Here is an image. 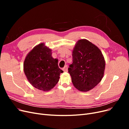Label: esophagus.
Returning a JSON list of instances; mask_svg holds the SVG:
<instances>
[{
    "label": "esophagus",
    "instance_id": "1",
    "mask_svg": "<svg viewBox=\"0 0 129 129\" xmlns=\"http://www.w3.org/2000/svg\"><path fill=\"white\" fill-rule=\"evenodd\" d=\"M62 70H63V72H67L68 71V66L67 65L65 66L64 67L62 68Z\"/></svg>",
    "mask_w": 129,
    "mask_h": 129
}]
</instances>
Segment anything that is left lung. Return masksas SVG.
<instances>
[{"instance_id":"8db88e82","label":"left lung","mask_w":129,"mask_h":129,"mask_svg":"<svg viewBox=\"0 0 129 129\" xmlns=\"http://www.w3.org/2000/svg\"><path fill=\"white\" fill-rule=\"evenodd\" d=\"M68 72L74 86L81 91L90 90L104 76L105 62L97 47L86 39L78 40L73 49Z\"/></svg>"}]
</instances>
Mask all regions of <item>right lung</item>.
Masks as SVG:
<instances>
[{"label": "right lung", "instance_id": "right-lung-1", "mask_svg": "<svg viewBox=\"0 0 129 129\" xmlns=\"http://www.w3.org/2000/svg\"><path fill=\"white\" fill-rule=\"evenodd\" d=\"M52 50L44 43L35 46L28 53L24 62V71L34 87L48 91L59 81L63 72L58 66V60L52 56Z\"/></svg>", "mask_w": 129, "mask_h": 129}]
</instances>
